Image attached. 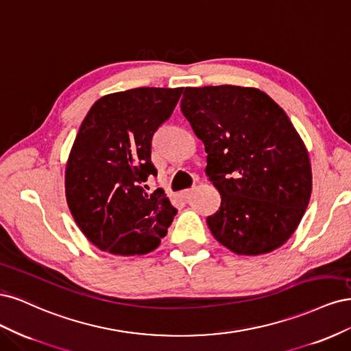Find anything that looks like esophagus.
<instances>
[{"label": "esophagus", "instance_id": "34e87169", "mask_svg": "<svg viewBox=\"0 0 351 351\" xmlns=\"http://www.w3.org/2000/svg\"><path fill=\"white\" fill-rule=\"evenodd\" d=\"M190 193H192V189H186V190H182V192H180L178 195L182 199H187L190 196Z\"/></svg>", "mask_w": 351, "mask_h": 351}]
</instances>
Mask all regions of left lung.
<instances>
[{"mask_svg":"<svg viewBox=\"0 0 351 351\" xmlns=\"http://www.w3.org/2000/svg\"><path fill=\"white\" fill-rule=\"evenodd\" d=\"M182 111L204 142L205 173L221 193L206 218L222 246L269 253L289 240L312 193L309 154L280 105L256 88H186Z\"/></svg>","mask_w":351,"mask_h":351,"instance_id":"left-lung-1","label":"left lung"}]
</instances>
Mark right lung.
Listing matches in <instances>:
<instances>
[{
	"label": "right lung",
	"instance_id": "add662e5",
	"mask_svg": "<svg viewBox=\"0 0 351 351\" xmlns=\"http://www.w3.org/2000/svg\"><path fill=\"white\" fill-rule=\"evenodd\" d=\"M183 88H136L105 95L80 124L66 167V197L88 240L121 256L156 249L177 209L162 189L142 186L158 171L152 137Z\"/></svg>",
	"mask_w": 351,
	"mask_h": 351
}]
</instances>
